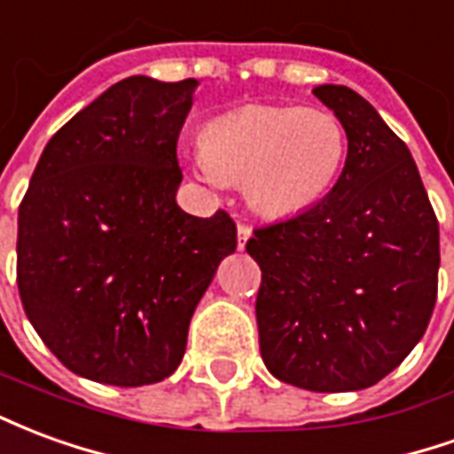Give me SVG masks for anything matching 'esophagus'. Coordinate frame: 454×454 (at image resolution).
Returning <instances> with one entry per match:
<instances>
[{
  "instance_id": "esophagus-1",
  "label": "esophagus",
  "mask_w": 454,
  "mask_h": 454,
  "mask_svg": "<svg viewBox=\"0 0 454 454\" xmlns=\"http://www.w3.org/2000/svg\"><path fill=\"white\" fill-rule=\"evenodd\" d=\"M250 226H246V223H238V250H246L247 240H250Z\"/></svg>"
}]
</instances>
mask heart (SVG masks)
Listing matches in <instances>:
<instances>
[{
    "label": "heart",
    "mask_w": 454,
    "mask_h": 454,
    "mask_svg": "<svg viewBox=\"0 0 454 454\" xmlns=\"http://www.w3.org/2000/svg\"><path fill=\"white\" fill-rule=\"evenodd\" d=\"M345 155L348 130L333 112L247 106L208 123L197 165L211 182H246L260 214L286 218L333 189Z\"/></svg>",
    "instance_id": "b5f03b06"
}]
</instances>
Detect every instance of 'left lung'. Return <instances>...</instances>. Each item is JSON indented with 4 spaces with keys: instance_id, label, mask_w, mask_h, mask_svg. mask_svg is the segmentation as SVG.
<instances>
[{
    "instance_id": "obj_1",
    "label": "left lung",
    "mask_w": 454,
    "mask_h": 454,
    "mask_svg": "<svg viewBox=\"0 0 454 454\" xmlns=\"http://www.w3.org/2000/svg\"><path fill=\"white\" fill-rule=\"evenodd\" d=\"M314 94L348 130V158L328 197L247 240L262 270L260 352L279 381L357 391L396 370L428 328L438 218L411 150L377 109L342 84Z\"/></svg>"
}]
</instances>
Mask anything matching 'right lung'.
<instances>
[{
	"label": "right lung",
	"instance_id": "right-lung-1",
	"mask_svg": "<svg viewBox=\"0 0 454 454\" xmlns=\"http://www.w3.org/2000/svg\"><path fill=\"white\" fill-rule=\"evenodd\" d=\"M197 80L133 74L48 140L19 207L16 282L28 321L84 380L155 384L177 370L189 321L236 250L226 211L177 207V138Z\"/></svg>",
	"mask_w": 454,
	"mask_h": 454
}]
</instances>
